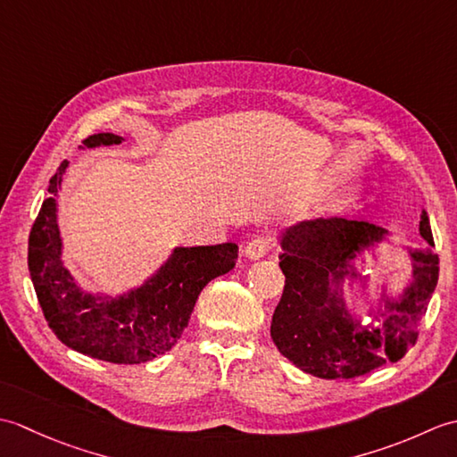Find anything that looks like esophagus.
Segmentation results:
<instances>
[{
    "mask_svg": "<svg viewBox=\"0 0 457 457\" xmlns=\"http://www.w3.org/2000/svg\"><path fill=\"white\" fill-rule=\"evenodd\" d=\"M275 245V239L269 237V236H255L253 239L249 241L247 247H245V257L247 259H261L269 253V249H273Z\"/></svg>",
    "mask_w": 457,
    "mask_h": 457,
    "instance_id": "34e87169",
    "label": "esophagus"
}]
</instances>
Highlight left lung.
Returning <instances> with one entry per match:
<instances>
[{"mask_svg":"<svg viewBox=\"0 0 457 457\" xmlns=\"http://www.w3.org/2000/svg\"><path fill=\"white\" fill-rule=\"evenodd\" d=\"M386 231L369 221L328 218L287 229L278 265L285 290L270 322L278 352L304 373L320 378H352L386 361H399L416 344V326L438 283L440 259L432 249L411 251L412 285L399 303H385L381 324L361 328L349 316L342 287L357 278L352 261L385 239ZM420 236L434 247L430 220L422 212Z\"/></svg>","mask_w":457,"mask_h":457,"instance_id":"8db88e82","label":"left lung"}]
</instances>
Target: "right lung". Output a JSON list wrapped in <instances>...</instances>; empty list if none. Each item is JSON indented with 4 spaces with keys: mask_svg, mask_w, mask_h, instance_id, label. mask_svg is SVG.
Returning a JSON list of instances; mask_svg holds the SVG:
<instances>
[{
    "mask_svg": "<svg viewBox=\"0 0 457 457\" xmlns=\"http://www.w3.org/2000/svg\"><path fill=\"white\" fill-rule=\"evenodd\" d=\"M86 147L121 143L113 133H96ZM68 162L48 184L29 234V273L38 304L54 336L68 347L110 363H145L167 353L188 326L194 304L212 278L236 267L237 245L177 247L154 277L120 298L84 295L62 267L61 234L56 226V192Z\"/></svg>",
    "mask_w": 457,
    "mask_h": 457,
    "instance_id": "right-lung-1",
    "label": "right lung"
}]
</instances>
